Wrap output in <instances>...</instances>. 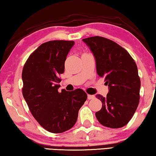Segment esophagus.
Listing matches in <instances>:
<instances>
[{"label": "esophagus", "instance_id": "1", "mask_svg": "<svg viewBox=\"0 0 156 156\" xmlns=\"http://www.w3.org/2000/svg\"><path fill=\"white\" fill-rule=\"evenodd\" d=\"M94 98H95V96H94V95H88V99H89V100L94 99Z\"/></svg>", "mask_w": 156, "mask_h": 156}]
</instances>
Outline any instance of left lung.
<instances>
[{
  "instance_id": "8db88e82",
  "label": "left lung",
  "mask_w": 156,
  "mask_h": 156,
  "mask_svg": "<svg viewBox=\"0 0 156 156\" xmlns=\"http://www.w3.org/2000/svg\"><path fill=\"white\" fill-rule=\"evenodd\" d=\"M82 41L94 56L97 74L105 78L109 89L106 97L96 96L102 102L96 118L105 127H122L132 119L139 103L141 81L136 63L125 48L111 40L93 37Z\"/></svg>"
}]
</instances>
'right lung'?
Masks as SVG:
<instances>
[{
  "label": "right lung",
  "instance_id": "1",
  "mask_svg": "<svg viewBox=\"0 0 156 156\" xmlns=\"http://www.w3.org/2000/svg\"><path fill=\"white\" fill-rule=\"evenodd\" d=\"M73 41H51L41 45L24 65L23 94L29 110L39 125L51 133H62L75 125L78 112L87 98L81 89L58 91Z\"/></svg>",
  "mask_w": 156,
  "mask_h": 156
}]
</instances>
